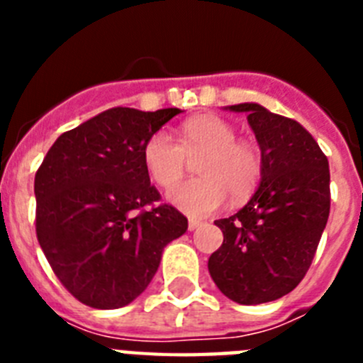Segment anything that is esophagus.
Masks as SVG:
<instances>
[{
    "mask_svg": "<svg viewBox=\"0 0 363 363\" xmlns=\"http://www.w3.org/2000/svg\"><path fill=\"white\" fill-rule=\"evenodd\" d=\"M201 225V221L198 220H189V230H196Z\"/></svg>",
    "mask_w": 363,
    "mask_h": 363,
    "instance_id": "1",
    "label": "esophagus"
}]
</instances>
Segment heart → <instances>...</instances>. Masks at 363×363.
Instances as JSON below:
<instances>
[{
  "label": "heart",
  "instance_id": "1",
  "mask_svg": "<svg viewBox=\"0 0 363 363\" xmlns=\"http://www.w3.org/2000/svg\"><path fill=\"white\" fill-rule=\"evenodd\" d=\"M196 162L200 178L187 179L169 191L167 200L192 218H203L225 203L245 200L258 187L264 160L258 147L238 142L233 125L218 116H200L185 121L179 143L165 130H158L143 147V163L150 178L169 189L185 174L189 158Z\"/></svg>",
  "mask_w": 363,
  "mask_h": 363
}]
</instances>
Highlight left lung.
<instances>
[{
  "label": "left lung",
  "mask_w": 363,
  "mask_h": 363,
  "mask_svg": "<svg viewBox=\"0 0 363 363\" xmlns=\"http://www.w3.org/2000/svg\"><path fill=\"white\" fill-rule=\"evenodd\" d=\"M227 108L247 112L264 172L243 209L214 221L223 243L211 255L209 272L227 298L258 306L285 296L306 277L329 218L331 174L327 156L298 121L258 104Z\"/></svg>",
  "instance_id": "left-lung-1"
}]
</instances>
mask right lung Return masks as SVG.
Returning a JSON list of instances; mask_svg holds the SVG:
<instances>
[{
	"label": "right lung",
	"instance_id": "1",
	"mask_svg": "<svg viewBox=\"0 0 363 363\" xmlns=\"http://www.w3.org/2000/svg\"><path fill=\"white\" fill-rule=\"evenodd\" d=\"M179 112L108 108L63 133L38 169V242L85 306L118 309L136 300L167 243L187 230L172 205H154L160 192L143 163L147 140Z\"/></svg>",
	"mask_w": 363,
	"mask_h": 363
}]
</instances>
